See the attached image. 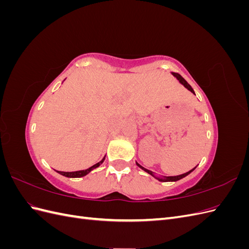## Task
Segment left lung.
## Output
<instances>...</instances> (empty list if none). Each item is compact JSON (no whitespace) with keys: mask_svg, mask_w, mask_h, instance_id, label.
Returning <instances> with one entry per match:
<instances>
[{"mask_svg":"<svg viewBox=\"0 0 249 249\" xmlns=\"http://www.w3.org/2000/svg\"><path fill=\"white\" fill-rule=\"evenodd\" d=\"M172 74H173V76H175V77H177V79L180 82V83H182V84L188 89V90H190V91L192 92V93H194V91H193V89H192V87L189 85V84H188V83H187V81L182 77V76H180V74H178V73H177V72H172ZM137 165H138V166L140 167V168H142L143 170H144V171H146L147 173H149V175H152V176H154L153 175V172L152 171H150V170H148V169H145L144 167H142L141 166V165H139L138 163H136ZM194 170V168L192 169V170H190V171H188V172H186V173H184V175H180V176H177V177H167V178H157L158 179H159V180H161V182H176V180H178V179H180V178H185L186 176H188V175H189V173L190 172H192Z\"/></svg>","mask_w":249,"mask_h":249,"instance_id":"obj_1","label":"left lung"}]
</instances>
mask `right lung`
I'll return each instance as SVG.
<instances>
[{
  "label": "right lung",
  "mask_w": 249,
  "mask_h": 249,
  "mask_svg": "<svg viewBox=\"0 0 249 249\" xmlns=\"http://www.w3.org/2000/svg\"><path fill=\"white\" fill-rule=\"evenodd\" d=\"M104 160H105V158H104V159H103L102 161H100L99 163L94 164L93 166L89 167L88 169H85V170H79V171H73V172H64V171H58V172L60 173V175H62V176L67 177V178H81V177H84V176L88 175V173H89L90 171H91V170H93L94 168L99 167L100 165L104 162Z\"/></svg>",
  "instance_id": "obj_1"
}]
</instances>
